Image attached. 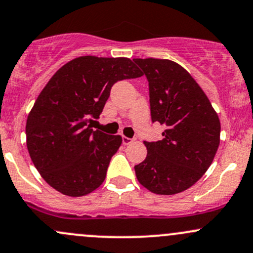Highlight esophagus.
<instances>
[{
  "mask_svg": "<svg viewBox=\"0 0 253 253\" xmlns=\"http://www.w3.org/2000/svg\"><path fill=\"white\" fill-rule=\"evenodd\" d=\"M134 142V138H128V137H122V144L124 145H129Z\"/></svg>",
  "mask_w": 253,
  "mask_h": 253,
  "instance_id": "esophagus-1",
  "label": "esophagus"
}]
</instances>
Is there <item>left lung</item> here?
Here are the masks:
<instances>
[{
  "label": "left lung",
  "mask_w": 253,
  "mask_h": 253,
  "mask_svg": "<svg viewBox=\"0 0 253 253\" xmlns=\"http://www.w3.org/2000/svg\"><path fill=\"white\" fill-rule=\"evenodd\" d=\"M149 82L151 121L164 125L162 139L147 142V158L135 165L137 179L159 195L195 184L213 161L220 122L191 75L169 59H133Z\"/></svg>",
  "instance_id": "8db88e82"
}]
</instances>
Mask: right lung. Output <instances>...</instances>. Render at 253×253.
Listing matches in <instances>:
<instances>
[{
    "mask_svg": "<svg viewBox=\"0 0 253 253\" xmlns=\"http://www.w3.org/2000/svg\"><path fill=\"white\" fill-rule=\"evenodd\" d=\"M143 74L128 58H75L46 84L26 120V145L44 180L68 196H84L105 179L120 135L93 131L118 81Z\"/></svg>",
    "mask_w": 253,
    "mask_h": 253,
    "instance_id": "obj_1",
    "label": "right lung"
}]
</instances>
